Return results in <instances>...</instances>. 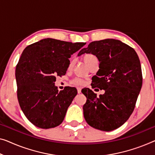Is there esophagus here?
I'll use <instances>...</instances> for the list:
<instances>
[{
    "instance_id": "esophagus-1",
    "label": "esophagus",
    "mask_w": 155,
    "mask_h": 155,
    "mask_svg": "<svg viewBox=\"0 0 155 155\" xmlns=\"http://www.w3.org/2000/svg\"><path fill=\"white\" fill-rule=\"evenodd\" d=\"M77 91L78 93H81V87H77Z\"/></svg>"
}]
</instances>
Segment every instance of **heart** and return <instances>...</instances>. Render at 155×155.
Returning <instances> with one entry per match:
<instances>
[{"instance_id": "b5f03b06", "label": "heart", "mask_w": 155, "mask_h": 155, "mask_svg": "<svg viewBox=\"0 0 155 155\" xmlns=\"http://www.w3.org/2000/svg\"><path fill=\"white\" fill-rule=\"evenodd\" d=\"M83 59H84V61L85 63V64H86L87 65H88V66L94 61H95V60H97V57L95 56V55L92 54H85L84 56H83ZM71 63H72V61H71V59L70 62V64H69V68H70V67L71 65ZM71 83H72L73 84L77 85H84V84H85V81L83 80L82 78H74L72 81H71Z\"/></svg>"}]
</instances>
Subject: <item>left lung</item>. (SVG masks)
Instances as JSON below:
<instances>
[{
    "mask_svg": "<svg viewBox=\"0 0 155 155\" xmlns=\"http://www.w3.org/2000/svg\"><path fill=\"white\" fill-rule=\"evenodd\" d=\"M84 53L95 55L100 61V70L92 78V87L105 91L97 97L91 89L82 90L87 98L83 107L85 120L99 130H114L134 110L143 83L139 58L132 47L114 39L92 41L78 55Z\"/></svg>",
    "mask_w": 155,
    "mask_h": 155,
    "instance_id": "left-lung-1",
    "label": "left lung"
}]
</instances>
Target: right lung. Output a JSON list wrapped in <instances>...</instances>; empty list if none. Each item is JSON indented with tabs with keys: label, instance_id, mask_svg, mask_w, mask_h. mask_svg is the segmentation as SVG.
Wrapping results in <instances>:
<instances>
[{
	"label": "right lung",
	"instance_id": "right-lung-1",
	"mask_svg": "<svg viewBox=\"0 0 155 155\" xmlns=\"http://www.w3.org/2000/svg\"><path fill=\"white\" fill-rule=\"evenodd\" d=\"M85 44L47 38L24 50L15 70L17 98L23 113L35 126L50 129L63 122L77 90L67 86L58 92L55 77L65 74L71 55Z\"/></svg>",
	"mask_w": 155,
	"mask_h": 155
}]
</instances>
